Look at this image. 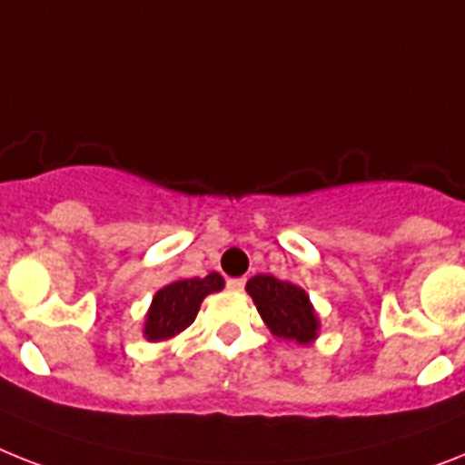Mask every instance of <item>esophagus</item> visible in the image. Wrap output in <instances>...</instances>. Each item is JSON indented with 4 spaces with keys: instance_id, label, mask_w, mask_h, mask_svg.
I'll return each mask as SVG.
<instances>
[{
    "instance_id": "obj_1",
    "label": "esophagus",
    "mask_w": 465,
    "mask_h": 465,
    "mask_svg": "<svg viewBox=\"0 0 465 465\" xmlns=\"http://www.w3.org/2000/svg\"><path fill=\"white\" fill-rule=\"evenodd\" d=\"M244 285H247V280L244 278H230L228 280V290H232V292H242V290H244Z\"/></svg>"
}]
</instances>
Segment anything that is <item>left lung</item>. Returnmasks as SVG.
I'll use <instances>...</instances> for the list:
<instances>
[{
    "mask_svg": "<svg viewBox=\"0 0 465 465\" xmlns=\"http://www.w3.org/2000/svg\"><path fill=\"white\" fill-rule=\"evenodd\" d=\"M247 292L254 299L263 323L275 337L309 344L318 337V316L309 302V294L299 285L273 275H254L247 282Z\"/></svg>",
    "mask_w": 465,
    "mask_h": 465,
    "instance_id": "left-lung-1",
    "label": "left lung"
}]
</instances>
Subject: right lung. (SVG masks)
<instances>
[{
    "mask_svg": "<svg viewBox=\"0 0 465 465\" xmlns=\"http://www.w3.org/2000/svg\"><path fill=\"white\" fill-rule=\"evenodd\" d=\"M223 278L209 273L206 278L175 280L171 285L161 287L152 299L144 321V337L149 342H163L194 323L197 311L206 294L223 290Z\"/></svg>",
    "mask_w": 465,
    "mask_h": 465,
    "instance_id": "1",
    "label": "right lung"
}]
</instances>
